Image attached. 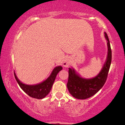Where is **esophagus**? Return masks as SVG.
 I'll list each match as a JSON object with an SVG mask.
<instances>
[{
	"instance_id": "34e87169",
	"label": "esophagus",
	"mask_w": 125,
	"mask_h": 125,
	"mask_svg": "<svg viewBox=\"0 0 125 125\" xmlns=\"http://www.w3.org/2000/svg\"><path fill=\"white\" fill-rule=\"evenodd\" d=\"M63 65H64L65 67H68L69 65V62L68 61L65 60L63 62Z\"/></svg>"
}]
</instances>
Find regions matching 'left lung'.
<instances>
[{"label":"left lung","mask_w":125,"mask_h":125,"mask_svg":"<svg viewBox=\"0 0 125 125\" xmlns=\"http://www.w3.org/2000/svg\"><path fill=\"white\" fill-rule=\"evenodd\" d=\"M108 46V54L106 61L98 75L94 78L85 79L76 73L73 69L69 68V76L67 88L69 93L78 99H85L94 95L104 85L108 76L111 62V49L108 37L104 33Z\"/></svg>","instance_id":"obj_1"}]
</instances>
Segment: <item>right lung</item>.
I'll use <instances>...</instances> for the list:
<instances>
[{"label":"right lung","mask_w":125,"mask_h":125,"mask_svg":"<svg viewBox=\"0 0 125 125\" xmlns=\"http://www.w3.org/2000/svg\"><path fill=\"white\" fill-rule=\"evenodd\" d=\"M62 66H57L53 69L51 76L44 82L36 85H27L23 84L17 78L15 73H14L15 78L19 85L25 93L32 98L41 99L45 98L51 91L52 87L56 79V76L61 70H62Z\"/></svg>","instance_id":"right-lung-1"}]
</instances>
